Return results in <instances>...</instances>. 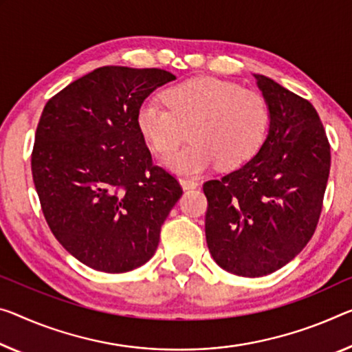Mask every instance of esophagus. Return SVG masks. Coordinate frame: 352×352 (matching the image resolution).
I'll list each match as a JSON object with an SVG mask.
<instances>
[{
	"label": "esophagus",
	"instance_id": "1",
	"mask_svg": "<svg viewBox=\"0 0 352 352\" xmlns=\"http://www.w3.org/2000/svg\"><path fill=\"white\" fill-rule=\"evenodd\" d=\"M181 186L184 190H190V188H197L199 184L195 179H181Z\"/></svg>",
	"mask_w": 352,
	"mask_h": 352
}]
</instances>
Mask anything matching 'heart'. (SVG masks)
Listing matches in <instances>:
<instances>
[{
	"label": "heart",
	"mask_w": 352,
	"mask_h": 352,
	"mask_svg": "<svg viewBox=\"0 0 352 352\" xmlns=\"http://www.w3.org/2000/svg\"><path fill=\"white\" fill-rule=\"evenodd\" d=\"M162 107L148 100L138 108L140 133L155 153H168L184 140L192 143L166 154L162 165L179 175H199L217 164L244 165L266 138L270 111L253 89L214 77H198L165 91Z\"/></svg>",
	"instance_id": "obj_1"
}]
</instances>
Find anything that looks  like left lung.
Returning a JSON list of instances; mask_svg holds the SVG:
<instances>
[{"label": "left lung", "instance_id": "obj_1", "mask_svg": "<svg viewBox=\"0 0 352 352\" xmlns=\"http://www.w3.org/2000/svg\"><path fill=\"white\" fill-rule=\"evenodd\" d=\"M255 78L270 111L267 137L239 170L203 186L210 255L241 277L272 274L299 255L316 230L331 171L315 107L264 75Z\"/></svg>", "mask_w": 352, "mask_h": 352}]
</instances>
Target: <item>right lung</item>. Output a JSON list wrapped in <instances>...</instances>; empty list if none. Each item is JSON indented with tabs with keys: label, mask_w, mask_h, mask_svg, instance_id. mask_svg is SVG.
Masks as SVG:
<instances>
[{
	"label": "right lung",
	"mask_w": 352,
	"mask_h": 352,
	"mask_svg": "<svg viewBox=\"0 0 352 352\" xmlns=\"http://www.w3.org/2000/svg\"><path fill=\"white\" fill-rule=\"evenodd\" d=\"M173 80L164 69L99 67L53 96L37 124L31 171L42 212L59 244L100 272L148 263L182 195L137 126L146 97Z\"/></svg>",
	"instance_id": "add662e5"
}]
</instances>
